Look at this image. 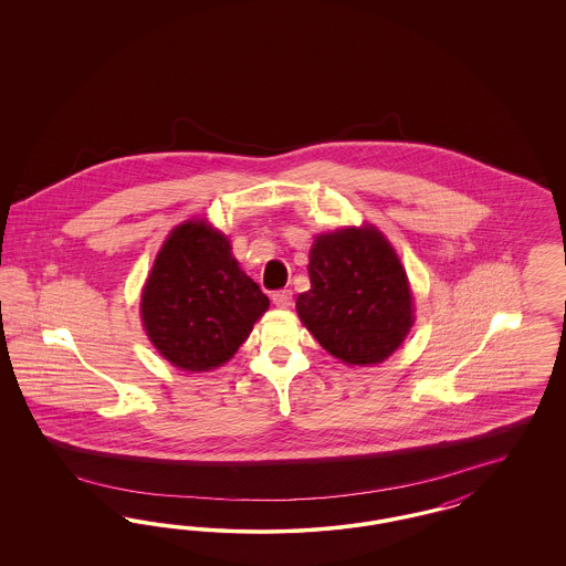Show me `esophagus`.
Here are the masks:
<instances>
[{"label": "esophagus", "mask_w": 566, "mask_h": 566, "mask_svg": "<svg viewBox=\"0 0 566 566\" xmlns=\"http://www.w3.org/2000/svg\"><path fill=\"white\" fill-rule=\"evenodd\" d=\"M271 298H273V303H275L277 307L286 310V307H291V305H293V291H289V289L277 291V293H273V295H271Z\"/></svg>", "instance_id": "34e87169"}]
</instances>
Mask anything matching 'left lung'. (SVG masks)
<instances>
[{
  "mask_svg": "<svg viewBox=\"0 0 566 566\" xmlns=\"http://www.w3.org/2000/svg\"><path fill=\"white\" fill-rule=\"evenodd\" d=\"M312 289L296 296L301 323L346 365H376L413 324L411 291L395 248L365 224L323 233L310 250Z\"/></svg>",
  "mask_w": 566,
  "mask_h": 566,
  "instance_id": "8db88e82",
  "label": "left lung"
}]
</instances>
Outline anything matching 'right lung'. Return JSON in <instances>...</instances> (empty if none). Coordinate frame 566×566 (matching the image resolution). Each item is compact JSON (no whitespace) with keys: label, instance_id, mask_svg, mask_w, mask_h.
<instances>
[{"label":"right lung","instance_id":"obj_1","mask_svg":"<svg viewBox=\"0 0 566 566\" xmlns=\"http://www.w3.org/2000/svg\"><path fill=\"white\" fill-rule=\"evenodd\" d=\"M268 307L229 240L206 220H189L163 243L139 312L153 346L171 365L210 371L238 352Z\"/></svg>","mask_w":566,"mask_h":566}]
</instances>
